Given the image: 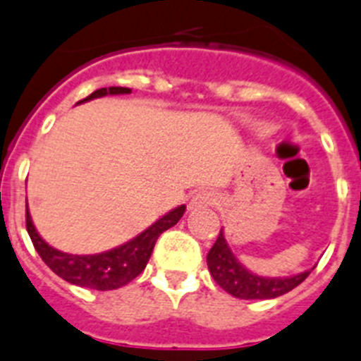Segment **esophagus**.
I'll use <instances>...</instances> for the list:
<instances>
[{
	"mask_svg": "<svg viewBox=\"0 0 361 361\" xmlns=\"http://www.w3.org/2000/svg\"><path fill=\"white\" fill-rule=\"evenodd\" d=\"M215 201H217V197H215V193L212 192H199L195 193V195L190 199V204H188V208L192 212L195 210H202V208H208V206L215 204Z\"/></svg>",
	"mask_w": 361,
	"mask_h": 361,
	"instance_id": "obj_1",
	"label": "esophagus"
}]
</instances>
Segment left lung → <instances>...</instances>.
Wrapping results in <instances>:
<instances>
[{"mask_svg":"<svg viewBox=\"0 0 361 361\" xmlns=\"http://www.w3.org/2000/svg\"><path fill=\"white\" fill-rule=\"evenodd\" d=\"M208 269L221 288L241 300H272L290 292L309 277L310 270L286 277H263L245 269L228 246L224 232L221 230L217 241L208 252Z\"/></svg>","mask_w":361,"mask_h":361,"instance_id":"8db88e82","label":"left lung"}]
</instances>
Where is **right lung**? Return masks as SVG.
Masks as SVG:
<instances>
[{"instance_id":"1","label":"right lung","mask_w":361,"mask_h":361,"mask_svg":"<svg viewBox=\"0 0 361 361\" xmlns=\"http://www.w3.org/2000/svg\"><path fill=\"white\" fill-rule=\"evenodd\" d=\"M129 92H131L129 87H102L91 92L84 100H80L78 104L107 97V94H129ZM184 212H186V206H177L175 210L162 215L159 221L146 228L142 233L133 237L131 241L116 246L113 250L92 255L67 254V252L52 248L49 243L43 241V237L34 228L29 206H27L25 221L27 232H29L34 248L43 259V263L47 264L56 276L66 279L71 285L87 286V288H94V290H115V288H120V286L128 285L129 281H133L135 277L146 269L159 235L166 232L168 228L175 226L178 219L184 215Z\"/></svg>"}]
</instances>
